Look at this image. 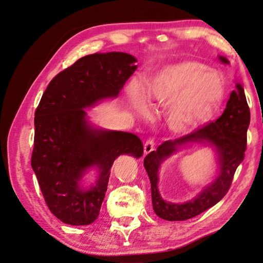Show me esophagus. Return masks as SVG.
<instances>
[{
    "instance_id": "34e87169",
    "label": "esophagus",
    "mask_w": 263,
    "mask_h": 263,
    "mask_svg": "<svg viewBox=\"0 0 263 263\" xmlns=\"http://www.w3.org/2000/svg\"><path fill=\"white\" fill-rule=\"evenodd\" d=\"M154 147H155V143H154V139L153 138H148L146 143L144 144V154H148L151 153L152 151H154Z\"/></svg>"
}]
</instances>
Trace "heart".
Segmentation results:
<instances>
[{"instance_id":"obj_1","label":"heart","mask_w":263,"mask_h":263,"mask_svg":"<svg viewBox=\"0 0 263 263\" xmlns=\"http://www.w3.org/2000/svg\"><path fill=\"white\" fill-rule=\"evenodd\" d=\"M224 95L217 72L196 60H184L162 68L145 86V100L154 108H168L167 124L177 135H186L212 120ZM132 104L139 115L147 109L139 95Z\"/></svg>"}]
</instances>
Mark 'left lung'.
<instances>
[{"instance_id":"1","label":"left lung","mask_w":263,"mask_h":263,"mask_svg":"<svg viewBox=\"0 0 263 263\" xmlns=\"http://www.w3.org/2000/svg\"><path fill=\"white\" fill-rule=\"evenodd\" d=\"M219 60L224 64L229 63L227 59L221 55H219ZM250 119V109L244 88L239 83H236V89L230 93L226 109L219 119L189 135L164 142L157 151L146 155L144 167L151 181L153 210L158 217L168 221L187 220L217 204L227 194L235 171L244 160ZM193 143L208 145L216 152L218 165L216 178L190 201L167 202L162 199L157 189L159 167L170 155Z\"/></svg>"}]
</instances>
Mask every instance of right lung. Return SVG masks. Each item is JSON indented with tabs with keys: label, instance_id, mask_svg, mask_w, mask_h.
I'll return each instance as SVG.
<instances>
[{
	"label": "right lung",
	"instance_id": "obj_1",
	"mask_svg": "<svg viewBox=\"0 0 263 263\" xmlns=\"http://www.w3.org/2000/svg\"><path fill=\"white\" fill-rule=\"evenodd\" d=\"M136 61L124 52L80 58L51 80L37 106L31 168L47 206L64 223L94 222L115 160L122 154L143 155L135 134L96 127L85 111L117 98L137 69ZM92 167L98 176L87 185L84 176Z\"/></svg>",
	"mask_w": 263,
	"mask_h": 263
}]
</instances>
